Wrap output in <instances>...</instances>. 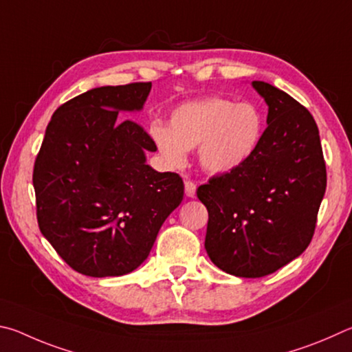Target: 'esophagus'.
I'll return each instance as SVG.
<instances>
[{
	"label": "esophagus",
	"mask_w": 352,
	"mask_h": 352,
	"mask_svg": "<svg viewBox=\"0 0 352 352\" xmlns=\"http://www.w3.org/2000/svg\"><path fill=\"white\" fill-rule=\"evenodd\" d=\"M186 195L188 196V198H195V195H196V186H195V182L186 181Z\"/></svg>",
	"instance_id": "obj_1"
}]
</instances>
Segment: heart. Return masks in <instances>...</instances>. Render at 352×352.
<instances>
[{"mask_svg": "<svg viewBox=\"0 0 352 352\" xmlns=\"http://www.w3.org/2000/svg\"><path fill=\"white\" fill-rule=\"evenodd\" d=\"M150 131L170 168L186 165L188 150L198 146L202 170L224 176L255 156L263 140L264 117L254 103L207 97L181 104L171 113L170 126L154 122Z\"/></svg>", "mask_w": 352, "mask_h": 352, "instance_id": "b5f03b06", "label": "heart"}]
</instances>
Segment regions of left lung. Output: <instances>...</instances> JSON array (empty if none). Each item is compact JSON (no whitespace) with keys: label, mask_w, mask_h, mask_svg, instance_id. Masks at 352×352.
<instances>
[{"label":"left lung","mask_w":352,"mask_h":352,"mask_svg":"<svg viewBox=\"0 0 352 352\" xmlns=\"http://www.w3.org/2000/svg\"><path fill=\"white\" fill-rule=\"evenodd\" d=\"M267 104V128L250 162L198 188L208 210L206 250L224 272L260 278L309 245L326 190L317 123L285 91L252 82Z\"/></svg>","instance_id":"1"}]
</instances>
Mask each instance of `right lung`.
I'll return each instance as SVG.
<instances>
[{
	"label": "right lung",
	"instance_id": "1",
	"mask_svg": "<svg viewBox=\"0 0 352 352\" xmlns=\"http://www.w3.org/2000/svg\"><path fill=\"white\" fill-rule=\"evenodd\" d=\"M151 83L102 86L55 111L34 166L38 227L77 272L102 278L144 263L164 221L181 204L176 173L146 164L156 144L138 113Z\"/></svg>",
	"mask_w": 352,
	"mask_h": 352
}]
</instances>
